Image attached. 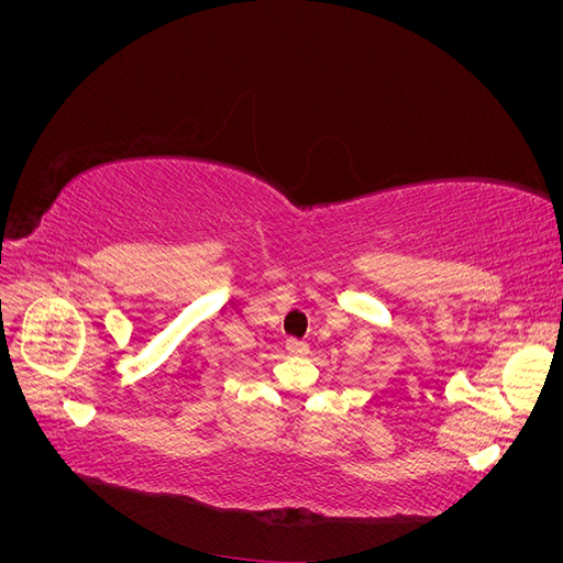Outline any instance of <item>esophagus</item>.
Returning <instances> with one entry per match:
<instances>
[{"label": "esophagus", "instance_id": "esophagus-1", "mask_svg": "<svg viewBox=\"0 0 563 563\" xmlns=\"http://www.w3.org/2000/svg\"><path fill=\"white\" fill-rule=\"evenodd\" d=\"M286 350H288V354L302 356V354H308V343H305V340H298V338H288L286 340Z\"/></svg>", "mask_w": 563, "mask_h": 563}]
</instances>
